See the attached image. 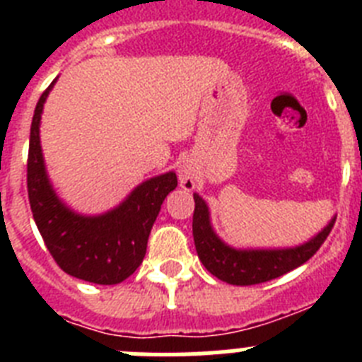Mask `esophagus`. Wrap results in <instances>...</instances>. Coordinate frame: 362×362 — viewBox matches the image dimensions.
Wrapping results in <instances>:
<instances>
[{
	"instance_id": "34e87169",
	"label": "esophagus",
	"mask_w": 362,
	"mask_h": 362,
	"mask_svg": "<svg viewBox=\"0 0 362 362\" xmlns=\"http://www.w3.org/2000/svg\"><path fill=\"white\" fill-rule=\"evenodd\" d=\"M179 185H181L185 190H194V188H196V170H194V166L188 165V163L179 166Z\"/></svg>"
}]
</instances>
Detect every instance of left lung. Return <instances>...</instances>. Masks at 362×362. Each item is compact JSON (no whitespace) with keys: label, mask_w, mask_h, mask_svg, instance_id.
Instances as JSON below:
<instances>
[{"label":"left lung","mask_w":362,"mask_h":362,"mask_svg":"<svg viewBox=\"0 0 362 362\" xmlns=\"http://www.w3.org/2000/svg\"><path fill=\"white\" fill-rule=\"evenodd\" d=\"M194 201L196 210L192 232L201 263L217 279L235 286L267 283L306 263L321 248L335 223L334 216L317 235H313L303 245L288 248H233L226 245L214 230L206 201L199 194H194Z\"/></svg>","instance_id":"8db88e82"}]
</instances>
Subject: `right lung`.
<instances>
[{"label": "right lung", "instance_id": "right-lung-1", "mask_svg": "<svg viewBox=\"0 0 362 362\" xmlns=\"http://www.w3.org/2000/svg\"><path fill=\"white\" fill-rule=\"evenodd\" d=\"M56 81L57 78L41 94L32 117L27 163L32 216L63 272L88 283L117 284L143 263L153 221L165 197L177 187V177L175 172H166L146 179L116 209L99 216L74 212L54 190L41 150V114Z\"/></svg>", "mask_w": 362, "mask_h": 362}]
</instances>
